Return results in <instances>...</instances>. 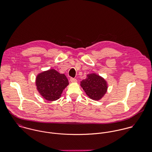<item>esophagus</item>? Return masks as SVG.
I'll use <instances>...</instances> for the list:
<instances>
[{
    "label": "esophagus",
    "instance_id": "1",
    "mask_svg": "<svg viewBox=\"0 0 152 152\" xmlns=\"http://www.w3.org/2000/svg\"><path fill=\"white\" fill-rule=\"evenodd\" d=\"M70 81L71 83H77V80L75 78H70Z\"/></svg>",
    "mask_w": 152,
    "mask_h": 152
}]
</instances>
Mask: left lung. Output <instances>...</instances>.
Returning a JSON list of instances; mask_svg holds the SVG:
<instances>
[{
	"mask_svg": "<svg viewBox=\"0 0 152 152\" xmlns=\"http://www.w3.org/2000/svg\"><path fill=\"white\" fill-rule=\"evenodd\" d=\"M80 86L89 98L96 101L102 99L108 88L107 81L95 73L88 74L87 78L81 81Z\"/></svg>",
	"mask_w": 152,
	"mask_h": 152,
	"instance_id": "1",
	"label": "left lung"
}]
</instances>
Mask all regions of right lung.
<instances>
[{"label":"right lung","instance_id":"add662e5","mask_svg":"<svg viewBox=\"0 0 152 152\" xmlns=\"http://www.w3.org/2000/svg\"><path fill=\"white\" fill-rule=\"evenodd\" d=\"M35 83L39 93L45 100L50 101L59 99L63 90L69 84L65 75L60 74L54 69L38 74Z\"/></svg>","mask_w":152,"mask_h":152}]
</instances>
